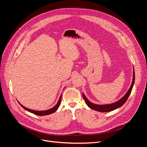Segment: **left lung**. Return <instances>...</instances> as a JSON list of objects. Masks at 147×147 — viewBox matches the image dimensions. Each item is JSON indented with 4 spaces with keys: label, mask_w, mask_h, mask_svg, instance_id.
<instances>
[{
    "label": "left lung",
    "mask_w": 147,
    "mask_h": 147,
    "mask_svg": "<svg viewBox=\"0 0 147 147\" xmlns=\"http://www.w3.org/2000/svg\"><path fill=\"white\" fill-rule=\"evenodd\" d=\"M134 81H135V73H134V70H133L132 82V84L131 85V87L129 88V90L126 92V94L124 95L121 99H119L118 101L115 102V103L111 104H107V105H96L94 104H92V103H91V102L89 101L84 94H83V99H84V101H85L87 105L91 109L98 111V112H111V111L114 110L115 109L120 107L122 106L126 102V100L128 99L129 96L131 92V91L132 90L133 85H134Z\"/></svg>",
    "instance_id": "8db88e82"
}]
</instances>
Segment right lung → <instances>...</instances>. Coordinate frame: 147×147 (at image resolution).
<instances>
[{
    "mask_svg": "<svg viewBox=\"0 0 147 147\" xmlns=\"http://www.w3.org/2000/svg\"><path fill=\"white\" fill-rule=\"evenodd\" d=\"M61 95L59 97V99L58 100V102H57V104L54 107H53L52 109H49V110H45V111H36V110H31V109H28L25 107H24L23 105H22L20 102H18V103L20 104V105L22 107H23L24 109L26 110L27 111H28V112L32 113H34L35 115H39V116H44V115H50V114H51L53 113H54L55 112H56V111L57 110V109H58V107L60 105V104H61Z\"/></svg>",
    "mask_w": 147,
    "mask_h": 147,
    "instance_id": "obj_1",
    "label": "right lung"
}]
</instances>
